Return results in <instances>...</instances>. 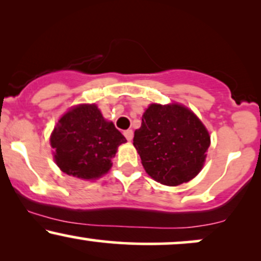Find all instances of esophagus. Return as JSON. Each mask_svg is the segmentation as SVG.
Wrapping results in <instances>:
<instances>
[{
	"label": "esophagus",
	"instance_id": "34e87169",
	"mask_svg": "<svg viewBox=\"0 0 261 261\" xmlns=\"http://www.w3.org/2000/svg\"><path fill=\"white\" fill-rule=\"evenodd\" d=\"M124 136L126 137L127 141H131V140H133V136H134V131L133 130L124 131Z\"/></svg>",
	"mask_w": 261,
	"mask_h": 261
}]
</instances>
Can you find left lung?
<instances>
[{"label": "left lung", "mask_w": 261, "mask_h": 261, "mask_svg": "<svg viewBox=\"0 0 261 261\" xmlns=\"http://www.w3.org/2000/svg\"><path fill=\"white\" fill-rule=\"evenodd\" d=\"M134 146L143 168L161 184L175 187L199 174L210 146V135L188 108L151 104L135 131Z\"/></svg>", "instance_id": "1"}]
</instances>
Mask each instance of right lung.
I'll use <instances>...</instances> for the list:
<instances>
[{"mask_svg":"<svg viewBox=\"0 0 261 261\" xmlns=\"http://www.w3.org/2000/svg\"><path fill=\"white\" fill-rule=\"evenodd\" d=\"M56 164L80 179H97L112 167L119 145L126 142L94 104L79 106L60 119L51 134Z\"/></svg>","mask_w":261,"mask_h":261,"instance_id":"add662e5","label":"right lung"}]
</instances>
